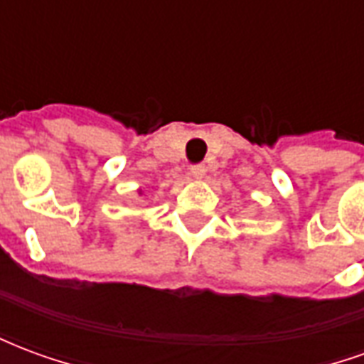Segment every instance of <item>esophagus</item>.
Masks as SVG:
<instances>
[{
	"label": "esophagus",
	"instance_id": "obj_1",
	"mask_svg": "<svg viewBox=\"0 0 364 364\" xmlns=\"http://www.w3.org/2000/svg\"><path fill=\"white\" fill-rule=\"evenodd\" d=\"M205 173H206L205 164H195V166H191V175H193L195 179H203Z\"/></svg>",
	"mask_w": 364,
	"mask_h": 364
}]
</instances>
